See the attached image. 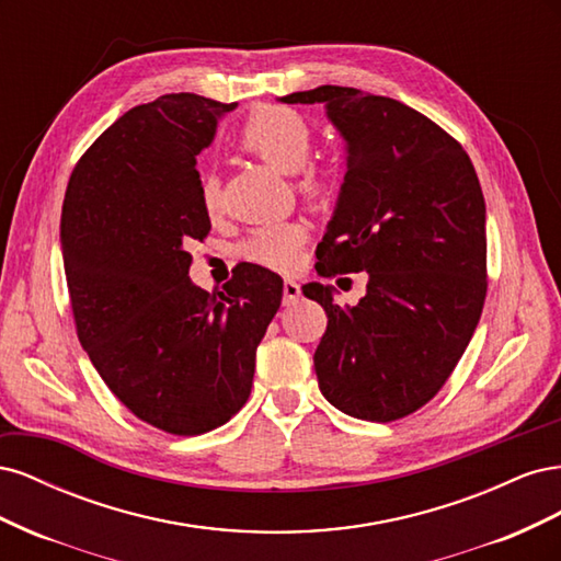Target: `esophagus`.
<instances>
[{"instance_id":"obj_1","label":"esophagus","mask_w":561,"mask_h":561,"mask_svg":"<svg viewBox=\"0 0 561 561\" xmlns=\"http://www.w3.org/2000/svg\"><path fill=\"white\" fill-rule=\"evenodd\" d=\"M299 297H301L299 283L293 280V278H285V283H283V301H285V307H295V304L299 301Z\"/></svg>"}]
</instances>
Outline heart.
<instances>
[{
  "label": "heart",
  "instance_id": "heart-1",
  "mask_svg": "<svg viewBox=\"0 0 561 561\" xmlns=\"http://www.w3.org/2000/svg\"><path fill=\"white\" fill-rule=\"evenodd\" d=\"M311 142L313 128L309 118L285 105L254 107L239 130V145L245 151L283 173H297V186L301 194H307L311 201H325L330 192L328 175L307 163ZM198 196L203 210L210 215L219 210L222 190H219L217 175H201ZM304 243H307V227L301 222H271L257 227L241 243V254L254 264L290 271L299 260Z\"/></svg>",
  "mask_w": 561,
  "mask_h": 561
}]
</instances>
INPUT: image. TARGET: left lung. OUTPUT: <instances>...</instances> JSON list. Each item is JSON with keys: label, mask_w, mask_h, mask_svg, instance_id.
<instances>
[{"label": "left lung", "mask_w": 561, "mask_h": 561, "mask_svg": "<svg viewBox=\"0 0 561 561\" xmlns=\"http://www.w3.org/2000/svg\"><path fill=\"white\" fill-rule=\"evenodd\" d=\"M325 105L346 175L316 250L322 278L367 274L355 307L334 287L301 293L328 313L313 355L320 393L348 416L396 421L445 386L486 295V208L478 173L451 135L393 98L318 87L280 98Z\"/></svg>", "instance_id": "1"}]
</instances>
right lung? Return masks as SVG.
Wrapping results in <instances>:
<instances>
[{
  "label": "right lung",
  "instance_id": "add662e5",
  "mask_svg": "<svg viewBox=\"0 0 561 561\" xmlns=\"http://www.w3.org/2000/svg\"><path fill=\"white\" fill-rule=\"evenodd\" d=\"M239 103L168 93L100 135L75 165L60 248L77 334L112 393L173 435H201L245 404L254 353L283 299L278 274L245 264L222 293L190 278L203 241L196 157Z\"/></svg>",
  "mask_w": 561,
  "mask_h": 561
}]
</instances>
